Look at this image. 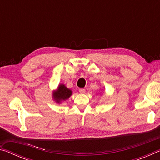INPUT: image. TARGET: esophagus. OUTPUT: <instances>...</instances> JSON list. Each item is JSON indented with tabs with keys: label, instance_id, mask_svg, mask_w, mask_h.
<instances>
[{
	"label": "esophagus",
	"instance_id": "1",
	"mask_svg": "<svg viewBox=\"0 0 160 160\" xmlns=\"http://www.w3.org/2000/svg\"><path fill=\"white\" fill-rule=\"evenodd\" d=\"M79 92L81 94H84L85 92V89H83V88H81L79 90Z\"/></svg>",
	"mask_w": 160,
	"mask_h": 160
}]
</instances>
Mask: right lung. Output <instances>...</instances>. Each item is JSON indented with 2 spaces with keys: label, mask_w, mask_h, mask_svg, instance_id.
<instances>
[{
  "label": "right lung",
  "mask_w": 160,
  "mask_h": 160,
  "mask_svg": "<svg viewBox=\"0 0 160 160\" xmlns=\"http://www.w3.org/2000/svg\"><path fill=\"white\" fill-rule=\"evenodd\" d=\"M52 98L57 104H62L70 98L72 95V91L63 83L59 84L56 90L52 92Z\"/></svg>",
  "instance_id": "obj_1"
}]
</instances>
